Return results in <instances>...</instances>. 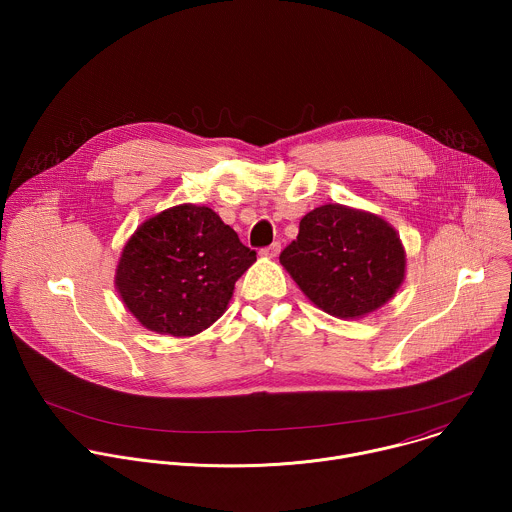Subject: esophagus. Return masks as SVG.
<instances>
[{"mask_svg": "<svg viewBox=\"0 0 512 512\" xmlns=\"http://www.w3.org/2000/svg\"><path fill=\"white\" fill-rule=\"evenodd\" d=\"M281 251V243L279 241H273L271 245H267V247H263L259 253L263 255V257H277V253Z\"/></svg>", "mask_w": 512, "mask_h": 512, "instance_id": "esophagus-1", "label": "esophagus"}]
</instances>
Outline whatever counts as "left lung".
Returning a JSON list of instances; mask_svg holds the SVG:
<instances>
[{
  "label": "left lung",
  "mask_w": 512,
  "mask_h": 512,
  "mask_svg": "<svg viewBox=\"0 0 512 512\" xmlns=\"http://www.w3.org/2000/svg\"><path fill=\"white\" fill-rule=\"evenodd\" d=\"M304 294L336 318H360L393 298L405 251L383 218L342 204L308 212L298 239L279 255Z\"/></svg>",
  "instance_id": "obj_1"
}]
</instances>
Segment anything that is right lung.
Wrapping results in <instances>:
<instances>
[{"label":"right lung","instance_id":"obj_1","mask_svg":"<svg viewBox=\"0 0 512 512\" xmlns=\"http://www.w3.org/2000/svg\"><path fill=\"white\" fill-rule=\"evenodd\" d=\"M257 253L208 206L182 204L145 221L123 249L117 289L160 334L192 336L221 318Z\"/></svg>","mask_w":512,"mask_h":512}]
</instances>
